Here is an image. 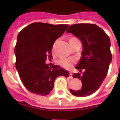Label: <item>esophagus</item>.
<instances>
[{
  "mask_svg": "<svg viewBox=\"0 0 120 120\" xmlns=\"http://www.w3.org/2000/svg\"><path fill=\"white\" fill-rule=\"evenodd\" d=\"M70 79H73V76H72V73L71 72H70V75H69Z\"/></svg>",
  "mask_w": 120,
  "mask_h": 120,
  "instance_id": "1",
  "label": "esophagus"
}]
</instances>
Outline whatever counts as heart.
I'll return each mask as SVG.
<instances>
[{
	"label": "heart",
	"mask_w": 120,
	"mask_h": 120,
	"mask_svg": "<svg viewBox=\"0 0 120 120\" xmlns=\"http://www.w3.org/2000/svg\"><path fill=\"white\" fill-rule=\"evenodd\" d=\"M77 40L76 38H71L70 40ZM75 62V59L73 58H62L58 60V64L60 66H62L64 68H69L72 66L73 64Z\"/></svg>",
	"instance_id": "obj_1"
}]
</instances>
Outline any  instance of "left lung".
<instances>
[{
    "instance_id": "8db88e82",
    "label": "left lung",
    "mask_w": 120,
    "mask_h": 120,
    "mask_svg": "<svg viewBox=\"0 0 120 120\" xmlns=\"http://www.w3.org/2000/svg\"><path fill=\"white\" fill-rule=\"evenodd\" d=\"M67 32L78 37L83 46L82 57L75 67L80 73L73 74V78L81 80L82 87L70 91L76 97L89 96L100 87L108 73L112 60L110 38L100 27L91 23L73 24Z\"/></svg>"
}]
</instances>
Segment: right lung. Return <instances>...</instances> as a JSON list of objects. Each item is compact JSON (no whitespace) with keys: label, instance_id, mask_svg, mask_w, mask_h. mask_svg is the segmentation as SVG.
I'll return each mask as SVG.
<instances>
[{"label":"right lung","instance_id":"add662e5","mask_svg":"<svg viewBox=\"0 0 120 120\" xmlns=\"http://www.w3.org/2000/svg\"><path fill=\"white\" fill-rule=\"evenodd\" d=\"M68 27L66 24L52 25L35 22L23 29L18 34L15 47V67L23 85L31 93L45 96L53 88L58 76L68 77L69 72L60 66L45 64L52 58L55 41Z\"/></svg>","mask_w":120,"mask_h":120}]
</instances>
